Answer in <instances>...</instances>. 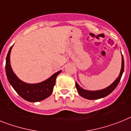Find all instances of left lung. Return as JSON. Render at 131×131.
<instances>
[{
  "instance_id": "left-lung-1",
  "label": "left lung",
  "mask_w": 131,
  "mask_h": 131,
  "mask_svg": "<svg viewBox=\"0 0 131 131\" xmlns=\"http://www.w3.org/2000/svg\"><path fill=\"white\" fill-rule=\"evenodd\" d=\"M122 56V64H121V69L120 73L119 76L117 79L115 80L113 83L108 86L107 88L105 89H101V90H97V91H90V90H86V89H83L80 86L78 85L77 82H75V87H76L77 91L78 93L85 99H89V100H93V99H98L101 98L105 97L106 96L109 95L111 93H112L114 91V89H115L117 85L119 84V81L121 79L122 75L124 71V59L123 56L121 53Z\"/></svg>"
}]
</instances>
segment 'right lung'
<instances>
[{
	"instance_id": "obj_1",
	"label": "right lung",
	"mask_w": 131,
	"mask_h": 131,
	"mask_svg": "<svg viewBox=\"0 0 131 131\" xmlns=\"http://www.w3.org/2000/svg\"><path fill=\"white\" fill-rule=\"evenodd\" d=\"M12 46L10 47L8 52L5 66L6 76L10 84L21 97L29 102H38L50 97L53 92L56 79L61 70L55 73L48 79L40 83H28L24 82L16 75L11 68L10 56Z\"/></svg>"
}]
</instances>
